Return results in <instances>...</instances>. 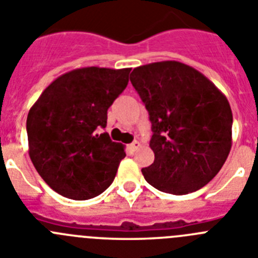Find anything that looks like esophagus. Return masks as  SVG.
Wrapping results in <instances>:
<instances>
[{"mask_svg":"<svg viewBox=\"0 0 258 258\" xmlns=\"http://www.w3.org/2000/svg\"><path fill=\"white\" fill-rule=\"evenodd\" d=\"M138 147H140V142H138V141H134V142H132L131 145L127 146V149L131 150L132 152H133V151H136V150L138 149Z\"/></svg>","mask_w":258,"mask_h":258,"instance_id":"34e87169","label":"esophagus"}]
</instances>
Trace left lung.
Listing matches in <instances>:
<instances>
[{
  "label": "left lung",
  "instance_id": "obj_1",
  "mask_svg": "<svg viewBox=\"0 0 258 258\" xmlns=\"http://www.w3.org/2000/svg\"><path fill=\"white\" fill-rule=\"evenodd\" d=\"M131 83L149 111L155 160L142 174L163 192H192L221 170L231 149L226 97L195 68L165 60L134 68Z\"/></svg>",
  "mask_w": 258,
  "mask_h": 258
}]
</instances>
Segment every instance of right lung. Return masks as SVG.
<instances>
[{
    "mask_svg": "<svg viewBox=\"0 0 258 258\" xmlns=\"http://www.w3.org/2000/svg\"><path fill=\"white\" fill-rule=\"evenodd\" d=\"M132 68L85 67L54 80L27 117L29 157L55 192L88 200L115 179L124 146L107 133V109L124 92Z\"/></svg>",
    "mask_w": 258,
    "mask_h": 258,
    "instance_id": "obj_1",
    "label": "right lung"
}]
</instances>
